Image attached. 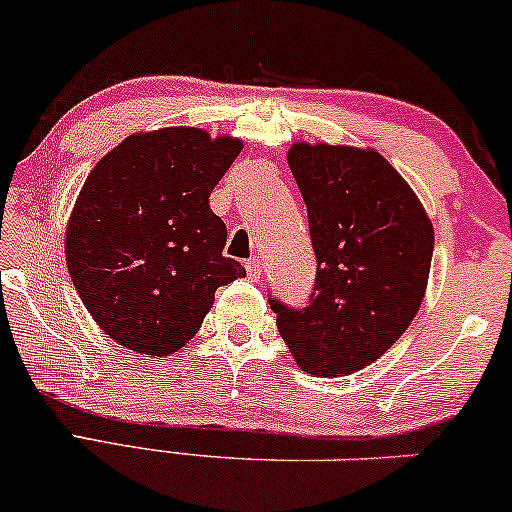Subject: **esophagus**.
<instances>
[{
    "label": "esophagus",
    "mask_w": 512,
    "mask_h": 512,
    "mask_svg": "<svg viewBox=\"0 0 512 512\" xmlns=\"http://www.w3.org/2000/svg\"><path fill=\"white\" fill-rule=\"evenodd\" d=\"M247 272H249V280H254V282L261 280V275H263V265H261V258H258V256L249 258V261H247Z\"/></svg>",
    "instance_id": "1"
}]
</instances>
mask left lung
I'll use <instances>...</instances> for the list:
<instances>
[{
    "mask_svg": "<svg viewBox=\"0 0 512 512\" xmlns=\"http://www.w3.org/2000/svg\"><path fill=\"white\" fill-rule=\"evenodd\" d=\"M289 169L308 209L317 275L308 305L272 298L298 367L343 376L376 362L421 308L433 223L376 150L294 143Z\"/></svg>",
    "mask_w": 512,
    "mask_h": 512,
    "instance_id": "left-lung-1",
    "label": "left lung"
}]
</instances>
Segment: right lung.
<instances>
[{"label": "right lung", "mask_w": 512, "mask_h": 512, "mask_svg": "<svg viewBox=\"0 0 512 512\" xmlns=\"http://www.w3.org/2000/svg\"><path fill=\"white\" fill-rule=\"evenodd\" d=\"M240 138L192 126L134 134L96 164L72 209L65 261L105 334L164 357L202 327L218 287L247 275L223 256L228 230L209 195Z\"/></svg>", "instance_id": "obj_1"}]
</instances>
